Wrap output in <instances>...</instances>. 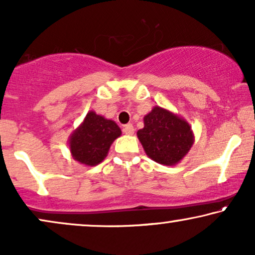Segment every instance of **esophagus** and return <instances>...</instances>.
<instances>
[{
	"mask_svg": "<svg viewBox=\"0 0 255 255\" xmlns=\"http://www.w3.org/2000/svg\"><path fill=\"white\" fill-rule=\"evenodd\" d=\"M123 132L125 134H133V132H134V128H133V125L132 124H127V125H124V128H123Z\"/></svg>",
	"mask_w": 255,
	"mask_h": 255,
	"instance_id": "obj_1",
	"label": "esophagus"
}]
</instances>
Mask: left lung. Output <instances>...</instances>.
I'll return each mask as SVG.
<instances>
[{
	"label": "left lung",
	"instance_id": "1",
	"mask_svg": "<svg viewBox=\"0 0 255 255\" xmlns=\"http://www.w3.org/2000/svg\"><path fill=\"white\" fill-rule=\"evenodd\" d=\"M146 154L161 165L173 166L182 160L194 142L189 124L160 107L144 117V128L137 132Z\"/></svg>",
	"mask_w": 255,
	"mask_h": 255
}]
</instances>
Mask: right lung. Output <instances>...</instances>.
Masks as SVG:
<instances>
[{"mask_svg":"<svg viewBox=\"0 0 255 255\" xmlns=\"http://www.w3.org/2000/svg\"><path fill=\"white\" fill-rule=\"evenodd\" d=\"M121 133V128L114 121L90 111L69 139L73 158L87 166L99 165Z\"/></svg>","mask_w":255,"mask_h":255,"instance_id":"right-lung-1","label":"right lung"}]
</instances>
